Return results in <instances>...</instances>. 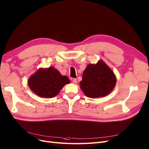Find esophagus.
Returning <instances> with one entry per match:
<instances>
[{"mask_svg":"<svg viewBox=\"0 0 149 149\" xmlns=\"http://www.w3.org/2000/svg\"><path fill=\"white\" fill-rule=\"evenodd\" d=\"M72 82L74 84H77V79H73L72 81Z\"/></svg>","mask_w":149,"mask_h":149,"instance_id":"1","label":"esophagus"}]
</instances>
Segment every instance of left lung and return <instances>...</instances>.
Returning <instances> with one entry per match:
<instances>
[{"label":"left lung","instance_id":"8db88e82","mask_svg":"<svg viewBox=\"0 0 149 149\" xmlns=\"http://www.w3.org/2000/svg\"><path fill=\"white\" fill-rule=\"evenodd\" d=\"M113 71L103 61L88 64L83 72L80 87L87 97H103L112 92L116 84Z\"/></svg>","mask_w":149,"mask_h":149}]
</instances>
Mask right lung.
<instances>
[{
  "label": "right lung",
  "mask_w": 149,
  "mask_h": 149,
  "mask_svg": "<svg viewBox=\"0 0 149 149\" xmlns=\"http://www.w3.org/2000/svg\"><path fill=\"white\" fill-rule=\"evenodd\" d=\"M70 82L68 77L62 76L54 67L39 68L27 81L33 92L40 97L47 98L56 97L63 86Z\"/></svg>",
  "instance_id": "right-lung-1"
}]
</instances>
